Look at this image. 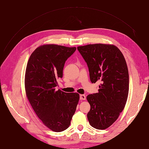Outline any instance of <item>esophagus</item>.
I'll return each mask as SVG.
<instances>
[{"mask_svg": "<svg viewBox=\"0 0 149 149\" xmlns=\"http://www.w3.org/2000/svg\"><path fill=\"white\" fill-rule=\"evenodd\" d=\"M80 100H86V96L84 94H80L79 96Z\"/></svg>", "mask_w": 149, "mask_h": 149, "instance_id": "1", "label": "esophagus"}]
</instances>
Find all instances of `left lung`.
Returning a JSON list of instances; mask_svg holds the SVG:
<instances>
[{"instance_id":"8db88e82","label":"left lung","mask_w":149,"mask_h":149,"mask_svg":"<svg viewBox=\"0 0 149 149\" xmlns=\"http://www.w3.org/2000/svg\"><path fill=\"white\" fill-rule=\"evenodd\" d=\"M86 62L92 83L101 82L98 93L89 94L91 109L87 114L92 127L103 130L118 119L127 102L129 73L125 58L114 45L90 44L78 47Z\"/></svg>"}]
</instances>
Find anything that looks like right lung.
<instances>
[{
	"instance_id": "add662e5",
	"label": "right lung",
	"mask_w": 149,
	"mask_h": 149,
	"mask_svg": "<svg viewBox=\"0 0 149 149\" xmlns=\"http://www.w3.org/2000/svg\"><path fill=\"white\" fill-rule=\"evenodd\" d=\"M76 49V47L45 45L35 49L26 65V96L38 118L55 132L68 128L79 100L78 93L55 89L56 79L63 77L65 61Z\"/></svg>"
}]
</instances>
